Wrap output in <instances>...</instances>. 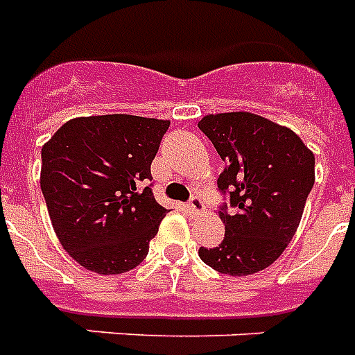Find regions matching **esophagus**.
<instances>
[{"label": "esophagus", "mask_w": 355, "mask_h": 355, "mask_svg": "<svg viewBox=\"0 0 355 355\" xmlns=\"http://www.w3.org/2000/svg\"><path fill=\"white\" fill-rule=\"evenodd\" d=\"M204 202H202V198L200 196H193V198L189 200V211H193V213H200V211H204Z\"/></svg>", "instance_id": "34e87169"}]
</instances>
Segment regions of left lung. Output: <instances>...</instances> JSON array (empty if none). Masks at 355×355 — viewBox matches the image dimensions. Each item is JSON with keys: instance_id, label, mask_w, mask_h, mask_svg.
Segmentation results:
<instances>
[{"instance_id": "left-lung-1", "label": "left lung", "mask_w": 355, "mask_h": 355, "mask_svg": "<svg viewBox=\"0 0 355 355\" xmlns=\"http://www.w3.org/2000/svg\"><path fill=\"white\" fill-rule=\"evenodd\" d=\"M198 129L226 162L218 191L225 239L200 247L202 262L218 273L243 277L281 257L300 226L314 185V155L294 130L250 112L209 114Z\"/></svg>"}]
</instances>
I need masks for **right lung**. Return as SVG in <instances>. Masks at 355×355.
I'll list each match as a JSON object with an SVG mask.
<instances>
[{"mask_svg":"<svg viewBox=\"0 0 355 355\" xmlns=\"http://www.w3.org/2000/svg\"><path fill=\"white\" fill-rule=\"evenodd\" d=\"M168 127L164 119L129 114L74 117L42 146L48 215L80 266L117 275L148 257L168 211L148 185Z\"/></svg>","mask_w":355,"mask_h":355,"instance_id":"1","label":"right lung"}]
</instances>
